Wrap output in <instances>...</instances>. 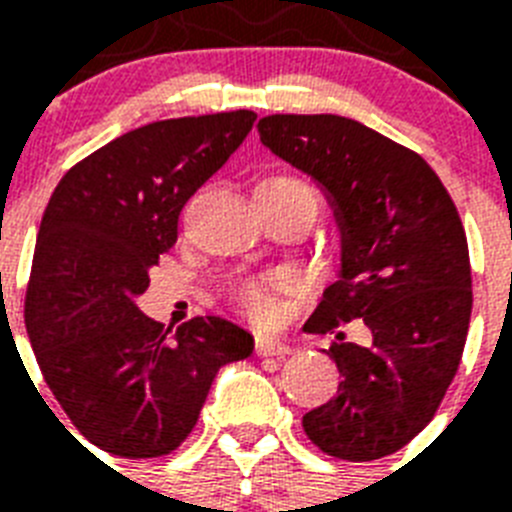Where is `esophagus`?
Returning <instances> with one entry per match:
<instances>
[{"mask_svg":"<svg viewBox=\"0 0 512 512\" xmlns=\"http://www.w3.org/2000/svg\"><path fill=\"white\" fill-rule=\"evenodd\" d=\"M255 353L257 356H284L289 353L287 342L276 340V337H257L255 340Z\"/></svg>","mask_w":512,"mask_h":512,"instance_id":"1","label":"esophagus"}]
</instances>
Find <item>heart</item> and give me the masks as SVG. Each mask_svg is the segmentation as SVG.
<instances>
[{
	"label": "heart",
	"mask_w": 512,
	"mask_h": 512,
	"mask_svg": "<svg viewBox=\"0 0 512 512\" xmlns=\"http://www.w3.org/2000/svg\"><path fill=\"white\" fill-rule=\"evenodd\" d=\"M257 191H308L313 193V188L308 183H303L300 177L295 175H271L265 177ZM287 287V279L284 276H247V279H239L231 287V300L236 303L244 316H249L252 321H271L273 313H276V300H273V292Z\"/></svg>",
	"instance_id": "1"
}]
</instances>
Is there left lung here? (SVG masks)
Returning a JSON list of instances; mask_svg holds the SVG:
<instances>
[{
  "label": "left lung",
  "instance_id": "1",
  "mask_svg": "<svg viewBox=\"0 0 512 512\" xmlns=\"http://www.w3.org/2000/svg\"><path fill=\"white\" fill-rule=\"evenodd\" d=\"M257 132L324 188L340 223V273L305 329L361 318L373 335L364 349L337 333L327 353L342 382L305 414V436L337 460L388 457L433 420L462 361L473 281L460 212L420 154L356 119L273 114Z\"/></svg>",
  "mask_w": 512,
  "mask_h": 512
}]
</instances>
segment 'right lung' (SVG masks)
Here are the masks:
<instances>
[{
    "mask_svg": "<svg viewBox=\"0 0 512 512\" xmlns=\"http://www.w3.org/2000/svg\"><path fill=\"white\" fill-rule=\"evenodd\" d=\"M255 111L183 116L124 132L52 191L26 289V329L60 409L116 457L175 452L220 366L255 340L220 316L175 335L140 313L148 273L177 241L185 201L252 130Z\"/></svg>",
    "mask_w": 512,
    "mask_h": 512,
    "instance_id": "add662e5",
    "label": "right lung"
}]
</instances>
